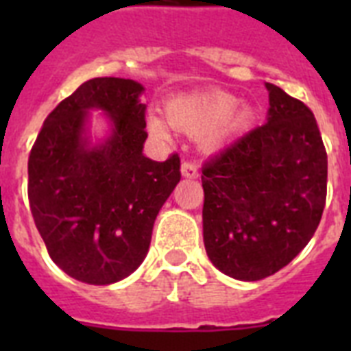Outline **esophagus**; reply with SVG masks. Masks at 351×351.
Listing matches in <instances>:
<instances>
[{
    "label": "esophagus",
    "instance_id": "obj_1",
    "mask_svg": "<svg viewBox=\"0 0 351 351\" xmlns=\"http://www.w3.org/2000/svg\"><path fill=\"white\" fill-rule=\"evenodd\" d=\"M200 175V171H198L197 162H182V176H186V178H198Z\"/></svg>",
    "mask_w": 351,
    "mask_h": 351
}]
</instances>
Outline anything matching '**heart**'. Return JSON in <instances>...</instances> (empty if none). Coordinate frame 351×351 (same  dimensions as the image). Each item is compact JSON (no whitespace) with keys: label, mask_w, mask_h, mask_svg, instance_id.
I'll use <instances>...</instances> for the list:
<instances>
[{"label":"heart","mask_w":351,"mask_h":351,"mask_svg":"<svg viewBox=\"0 0 351 351\" xmlns=\"http://www.w3.org/2000/svg\"><path fill=\"white\" fill-rule=\"evenodd\" d=\"M167 118L187 134L197 136L204 132V143L208 147H219L250 129L255 111L247 104H239V98L230 93L213 90L176 98L167 107ZM149 129L156 136L167 134L164 121L158 118L149 120Z\"/></svg>","instance_id":"b5f03b06"}]
</instances>
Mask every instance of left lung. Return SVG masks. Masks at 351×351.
Segmentation results:
<instances>
[{
    "instance_id": "8db88e82",
    "label": "left lung",
    "mask_w": 351,
    "mask_h": 351,
    "mask_svg": "<svg viewBox=\"0 0 351 351\" xmlns=\"http://www.w3.org/2000/svg\"><path fill=\"white\" fill-rule=\"evenodd\" d=\"M264 125L206 162L204 245L220 271L261 280L288 266L326 204L328 156L310 107L266 84Z\"/></svg>"
}]
</instances>
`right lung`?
Masks as SVG:
<instances>
[{
  "label": "right lung",
  "mask_w": 351,
  "mask_h": 351,
  "mask_svg": "<svg viewBox=\"0 0 351 351\" xmlns=\"http://www.w3.org/2000/svg\"><path fill=\"white\" fill-rule=\"evenodd\" d=\"M134 80L93 78L47 117L29 154L34 224L58 267L96 286L118 282L143 262L156 215L180 182V158L143 156L145 104ZM100 108L112 136L89 146L88 111Z\"/></svg>",
  "instance_id": "add662e5"
}]
</instances>
